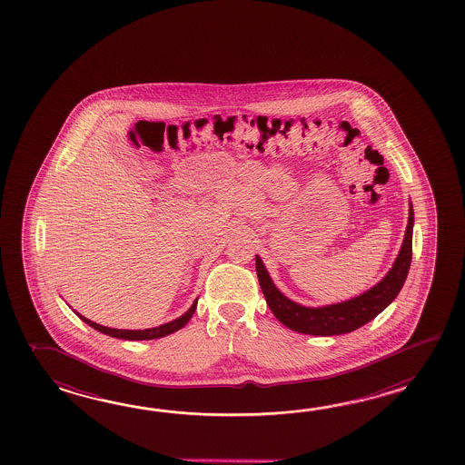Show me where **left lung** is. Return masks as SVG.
I'll return each instance as SVG.
<instances>
[{
    "label": "left lung",
    "mask_w": 465,
    "mask_h": 465,
    "mask_svg": "<svg viewBox=\"0 0 465 465\" xmlns=\"http://www.w3.org/2000/svg\"><path fill=\"white\" fill-rule=\"evenodd\" d=\"M412 229H414V208L409 201V219L405 228L404 241L394 264L389 269L376 286L367 289L359 296L336 304L309 307L284 296L274 281L269 276L261 257L256 256L257 279L267 306L272 311L281 324L309 336H341L364 326L379 316L404 286L412 259Z\"/></svg>",
    "instance_id": "left-lung-1"
}]
</instances>
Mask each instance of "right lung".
Returning <instances> with one entry per match:
<instances>
[{
	"instance_id": "right-lung-1",
	"label": "right lung",
	"mask_w": 465,
	"mask_h": 465,
	"mask_svg": "<svg viewBox=\"0 0 465 465\" xmlns=\"http://www.w3.org/2000/svg\"><path fill=\"white\" fill-rule=\"evenodd\" d=\"M198 299H194L193 306L189 307L188 311L183 314V316L176 317L174 321H169L166 324H161L158 327H149V329H114V327L101 326L96 324L93 321H89L88 317L81 316L79 312H76V316L86 322L88 326L93 327L99 331L101 334H106V336L116 337V339H124V341H151V339H159V337L169 336L173 332L179 331L181 327L186 326L189 322V319L194 314L196 307H198Z\"/></svg>"
}]
</instances>
